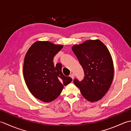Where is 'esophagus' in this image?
<instances>
[{
    "label": "esophagus",
    "mask_w": 131,
    "mask_h": 131,
    "mask_svg": "<svg viewBox=\"0 0 131 131\" xmlns=\"http://www.w3.org/2000/svg\"><path fill=\"white\" fill-rule=\"evenodd\" d=\"M70 77L72 79H74V74H71L70 75Z\"/></svg>",
    "instance_id": "34e87169"
}]
</instances>
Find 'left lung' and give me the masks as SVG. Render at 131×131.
<instances>
[{
  "instance_id": "8db88e82",
  "label": "left lung",
  "mask_w": 131,
  "mask_h": 131,
  "mask_svg": "<svg viewBox=\"0 0 131 131\" xmlns=\"http://www.w3.org/2000/svg\"><path fill=\"white\" fill-rule=\"evenodd\" d=\"M72 50L84 72L82 81L74 79L75 85L88 101H99L110 88L114 77L113 61L109 51L99 39L76 44Z\"/></svg>"
}]
</instances>
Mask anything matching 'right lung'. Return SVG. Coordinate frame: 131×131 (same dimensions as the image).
<instances>
[{"instance_id":"add662e5","label":"right lung","mask_w":131,"mask_h":131,"mask_svg":"<svg viewBox=\"0 0 131 131\" xmlns=\"http://www.w3.org/2000/svg\"><path fill=\"white\" fill-rule=\"evenodd\" d=\"M62 47L48 41H37L30 47L25 57V81L31 93L40 101H53L61 94L63 85L72 81L70 77L63 75L60 63L54 66L53 62L54 56Z\"/></svg>"}]
</instances>
